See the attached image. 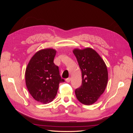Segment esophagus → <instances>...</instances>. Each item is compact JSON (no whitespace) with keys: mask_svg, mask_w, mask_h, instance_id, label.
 <instances>
[{"mask_svg":"<svg viewBox=\"0 0 133 133\" xmlns=\"http://www.w3.org/2000/svg\"><path fill=\"white\" fill-rule=\"evenodd\" d=\"M70 80H71V78H70V77L67 78H66V81L67 83H69L70 82Z\"/></svg>","mask_w":133,"mask_h":133,"instance_id":"esophagus-1","label":"esophagus"}]
</instances>
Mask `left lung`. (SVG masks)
<instances>
[{
  "label": "left lung",
  "instance_id": "obj_1",
  "mask_svg": "<svg viewBox=\"0 0 133 133\" xmlns=\"http://www.w3.org/2000/svg\"><path fill=\"white\" fill-rule=\"evenodd\" d=\"M73 52L82 74V84L75 90L76 97L82 104L91 105L104 93L107 86V66L104 60L93 49H75Z\"/></svg>",
  "mask_w": 133,
  "mask_h": 133
}]
</instances>
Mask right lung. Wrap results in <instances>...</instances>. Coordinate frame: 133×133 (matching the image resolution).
<instances>
[{
	"instance_id": "add662e5",
	"label": "right lung",
	"mask_w": 133,
	"mask_h": 133,
	"mask_svg": "<svg viewBox=\"0 0 133 133\" xmlns=\"http://www.w3.org/2000/svg\"><path fill=\"white\" fill-rule=\"evenodd\" d=\"M56 51L42 49L36 53L30 60L25 72L26 84L33 98L42 103L53 101L57 94L61 78L58 67L53 60Z\"/></svg>"
}]
</instances>
